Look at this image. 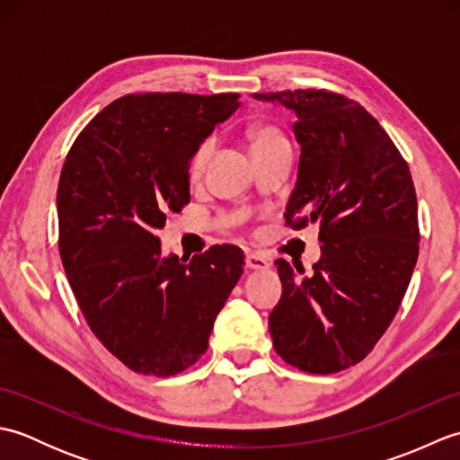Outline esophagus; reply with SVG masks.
Returning <instances> with one entry per match:
<instances>
[{
	"mask_svg": "<svg viewBox=\"0 0 460 460\" xmlns=\"http://www.w3.org/2000/svg\"><path fill=\"white\" fill-rule=\"evenodd\" d=\"M245 265L251 270H262V269H269V261L257 255V252H249V255L245 257Z\"/></svg>",
	"mask_w": 460,
	"mask_h": 460,
	"instance_id": "34e87169",
	"label": "esophagus"
}]
</instances>
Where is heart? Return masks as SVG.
<instances>
[{
	"label": "heart",
	"mask_w": 460,
	"mask_h": 460,
	"mask_svg": "<svg viewBox=\"0 0 460 460\" xmlns=\"http://www.w3.org/2000/svg\"><path fill=\"white\" fill-rule=\"evenodd\" d=\"M249 140H251V150L255 152V150L267 148V146L275 144V142H280V140H285V138H282V134L277 128H272V126H257V128H252L249 132ZM211 152H213V140L211 138L203 140L198 146V148L193 150L191 158L188 162V178L190 180H198L199 178L203 165H205V162H208Z\"/></svg>",
	"instance_id": "1"
}]
</instances>
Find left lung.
<instances>
[{"instance_id":"obj_1","label":"left lung","mask_w":460,"mask_h":460,"mask_svg":"<svg viewBox=\"0 0 460 460\" xmlns=\"http://www.w3.org/2000/svg\"><path fill=\"white\" fill-rule=\"evenodd\" d=\"M296 114L298 180L285 219L318 223L322 257L305 279L275 265L282 296L269 316L277 354L308 374L364 359L392 324L419 255L411 172L359 102L324 89L255 93Z\"/></svg>"}]
</instances>
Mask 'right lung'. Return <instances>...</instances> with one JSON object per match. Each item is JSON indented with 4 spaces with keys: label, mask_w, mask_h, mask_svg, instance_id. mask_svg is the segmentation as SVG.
<instances>
[{
    "label": "right lung",
    "mask_w": 460,
    "mask_h": 460,
    "mask_svg": "<svg viewBox=\"0 0 460 460\" xmlns=\"http://www.w3.org/2000/svg\"><path fill=\"white\" fill-rule=\"evenodd\" d=\"M237 93L126 94L76 136L57 190L58 252L86 324L126 367L168 377L198 361L243 275L235 245L164 257L155 229L190 203L193 150Z\"/></svg>",
    "instance_id": "1"
}]
</instances>
